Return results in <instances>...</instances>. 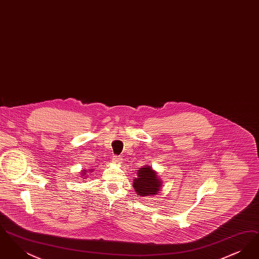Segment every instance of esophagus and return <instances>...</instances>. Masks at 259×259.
Returning a JSON list of instances; mask_svg holds the SVG:
<instances>
[{"instance_id":"esophagus-1","label":"esophagus","mask_w":259,"mask_h":259,"mask_svg":"<svg viewBox=\"0 0 259 259\" xmlns=\"http://www.w3.org/2000/svg\"><path fill=\"white\" fill-rule=\"evenodd\" d=\"M112 162L115 164H120L121 163V157L119 156H113L112 157Z\"/></svg>"}]
</instances>
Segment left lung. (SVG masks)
I'll return each mask as SVG.
<instances>
[{
    "label": "left lung",
    "instance_id": "left-lung-1",
    "mask_svg": "<svg viewBox=\"0 0 259 259\" xmlns=\"http://www.w3.org/2000/svg\"><path fill=\"white\" fill-rule=\"evenodd\" d=\"M161 186L160 178L150 166L145 165L137 171V178L133 181V187L139 197L156 195L160 191Z\"/></svg>",
    "mask_w": 259,
    "mask_h": 259
}]
</instances>
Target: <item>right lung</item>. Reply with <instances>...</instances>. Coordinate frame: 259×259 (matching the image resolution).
Listing matches in <instances>:
<instances>
[{
  "label": "right lung",
  "instance_id": "1",
  "mask_svg": "<svg viewBox=\"0 0 259 259\" xmlns=\"http://www.w3.org/2000/svg\"><path fill=\"white\" fill-rule=\"evenodd\" d=\"M93 172V169H89V170H87V169H85V170H81V171L79 172V174H80V178H81V179H83V180H87V177L89 176V175H88V172Z\"/></svg>",
  "mask_w": 259,
  "mask_h": 259
}]
</instances>
